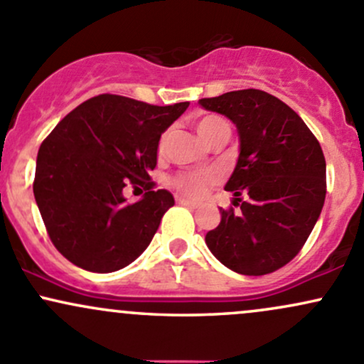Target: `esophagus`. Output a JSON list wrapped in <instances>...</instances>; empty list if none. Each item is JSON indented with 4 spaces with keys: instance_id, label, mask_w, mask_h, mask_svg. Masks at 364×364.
Instances as JSON below:
<instances>
[{
    "instance_id": "1",
    "label": "esophagus",
    "mask_w": 364,
    "mask_h": 364,
    "mask_svg": "<svg viewBox=\"0 0 364 364\" xmlns=\"http://www.w3.org/2000/svg\"><path fill=\"white\" fill-rule=\"evenodd\" d=\"M178 203H181V205L190 207V209H195V207H197V203H195V202L186 200V198H181V197H178Z\"/></svg>"
}]
</instances>
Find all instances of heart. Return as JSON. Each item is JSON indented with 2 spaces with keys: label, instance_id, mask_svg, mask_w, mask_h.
<instances>
[{
  "label": "heart",
  "instance_id": "b5f03b06",
  "mask_svg": "<svg viewBox=\"0 0 364 364\" xmlns=\"http://www.w3.org/2000/svg\"><path fill=\"white\" fill-rule=\"evenodd\" d=\"M195 131L198 133L203 141L209 143L210 139L221 133H230V126H228L225 119H221L219 115H205V117L198 119L195 122ZM167 136L164 134L161 138V143H159V151L164 150L166 146ZM218 181V176H215L214 171L203 169V171H188V173H181L174 176L173 186L179 193L186 195L190 198H200L207 193V190Z\"/></svg>",
  "mask_w": 364,
  "mask_h": 364
}]
</instances>
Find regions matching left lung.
<instances>
[{
	"mask_svg": "<svg viewBox=\"0 0 364 364\" xmlns=\"http://www.w3.org/2000/svg\"><path fill=\"white\" fill-rule=\"evenodd\" d=\"M237 126L240 154L225 190L240 213L221 209L205 235L219 262L249 277L273 273L302 249L321 214L326 162L318 139L287 103L261 90L198 100Z\"/></svg>",
	"mask_w": 364,
	"mask_h": 364,
	"instance_id": "8db88e82",
	"label": "left lung"
}]
</instances>
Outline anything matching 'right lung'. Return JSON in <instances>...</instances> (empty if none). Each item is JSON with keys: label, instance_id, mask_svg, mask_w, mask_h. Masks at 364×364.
<instances>
[{"label": "right lung", "instance_id": "1", "mask_svg": "<svg viewBox=\"0 0 364 364\" xmlns=\"http://www.w3.org/2000/svg\"><path fill=\"white\" fill-rule=\"evenodd\" d=\"M188 105L100 95L75 107L43 141L34 198L51 242L72 264L112 273L150 245L174 197L151 190L149 173L157 166L161 134ZM129 182L147 190L136 203L122 193Z\"/></svg>", "mask_w": 364, "mask_h": 364}]
</instances>
